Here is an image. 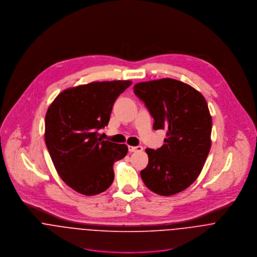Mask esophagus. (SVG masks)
I'll return each mask as SVG.
<instances>
[{"mask_svg": "<svg viewBox=\"0 0 257 257\" xmlns=\"http://www.w3.org/2000/svg\"><path fill=\"white\" fill-rule=\"evenodd\" d=\"M143 147H128V151L130 152H137V151H143Z\"/></svg>", "mask_w": 257, "mask_h": 257, "instance_id": "obj_1", "label": "esophagus"}]
</instances>
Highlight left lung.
I'll list each match as a JSON object with an SVG mask.
<instances>
[{
	"label": "left lung",
	"mask_w": 257,
	"mask_h": 257,
	"mask_svg": "<svg viewBox=\"0 0 257 257\" xmlns=\"http://www.w3.org/2000/svg\"><path fill=\"white\" fill-rule=\"evenodd\" d=\"M136 96L165 130L160 148H147L148 165L141 171L147 188L171 196L188 188L202 171L211 148L212 117L203 95L181 81L165 78L138 83Z\"/></svg>",
	"instance_id": "obj_1"
}]
</instances>
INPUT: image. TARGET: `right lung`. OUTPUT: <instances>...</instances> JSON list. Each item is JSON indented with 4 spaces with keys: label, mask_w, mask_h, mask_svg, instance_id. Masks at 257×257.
Instances as JSON below:
<instances>
[{
    "label": "right lung",
    "mask_w": 257,
    "mask_h": 257,
    "mask_svg": "<svg viewBox=\"0 0 257 257\" xmlns=\"http://www.w3.org/2000/svg\"><path fill=\"white\" fill-rule=\"evenodd\" d=\"M131 81L92 82L67 89L45 115V145L61 179L76 192L94 196L110 187L112 165L127 153L125 145L98 138L108 125L113 103Z\"/></svg>",
    "instance_id": "1"
}]
</instances>
